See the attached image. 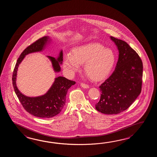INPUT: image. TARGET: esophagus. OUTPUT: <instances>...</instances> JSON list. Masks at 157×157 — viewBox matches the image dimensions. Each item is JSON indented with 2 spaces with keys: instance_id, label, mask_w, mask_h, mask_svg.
Masks as SVG:
<instances>
[{
  "instance_id": "obj_1",
  "label": "esophagus",
  "mask_w": 157,
  "mask_h": 157,
  "mask_svg": "<svg viewBox=\"0 0 157 157\" xmlns=\"http://www.w3.org/2000/svg\"><path fill=\"white\" fill-rule=\"evenodd\" d=\"M81 86L82 87H83L84 89H88V88L89 87V85H87L86 84L83 83H81Z\"/></svg>"
}]
</instances>
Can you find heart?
I'll return each mask as SVG.
<instances>
[{
    "mask_svg": "<svg viewBox=\"0 0 157 157\" xmlns=\"http://www.w3.org/2000/svg\"><path fill=\"white\" fill-rule=\"evenodd\" d=\"M115 56L113 51L99 44H90L74 49L72 54H67L64 69L74 74L83 63L84 70L90 78L101 81L105 78L113 67Z\"/></svg>",
    "mask_w": 157,
    "mask_h": 157,
    "instance_id": "1",
    "label": "heart"
}]
</instances>
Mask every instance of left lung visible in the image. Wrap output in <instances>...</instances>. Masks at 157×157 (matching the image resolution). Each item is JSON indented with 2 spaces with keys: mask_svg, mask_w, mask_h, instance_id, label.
Returning a JSON list of instances; mask_svg holds the SVG:
<instances>
[{
  "mask_svg": "<svg viewBox=\"0 0 157 157\" xmlns=\"http://www.w3.org/2000/svg\"><path fill=\"white\" fill-rule=\"evenodd\" d=\"M119 51L115 70L100 86V100L95 104L98 111L106 114L126 110L140 95L143 66L136 52L123 40L110 37Z\"/></svg>",
  "mask_w": 157,
  "mask_h": 157,
  "instance_id": "1",
  "label": "left lung"
}]
</instances>
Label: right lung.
Here are the masks:
<instances>
[{
  "instance_id": "right-lung-1",
  "label": "right lung",
  "mask_w": 157,
  "mask_h": 157,
  "mask_svg": "<svg viewBox=\"0 0 157 157\" xmlns=\"http://www.w3.org/2000/svg\"><path fill=\"white\" fill-rule=\"evenodd\" d=\"M50 40L49 37L44 36L26 48L18 58L12 76L14 90L24 109L31 114L40 118H52L59 113L65 105L68 90L76 83V82L68 80L65 77H56L46 93L36 97H27L21 93L17 88L16 77L20 64L27 54L43 51ZM47 57L51 61L54 72H60V64L63 61L62 50H60L57 59L51 56Z\"/></svg>"
}]
</instances>
